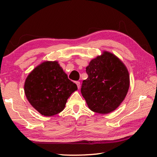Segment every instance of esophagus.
Wrapping results in <instances>:
<instances>
[{
	"mask_svg": "<svg viewBox=\"0 0 157 157\" xmlns=\"http://www.w3.org/2000/svg\"><path fill=\"white\" fill-rule=\"evenodd\" d=\"M75 84H77V86H78V88H80V82H76Z\"/></svg>",
	"mask_w": 157,
	"mask_h": 157,
	"instance_id": "34e87169",
	"label": "esophagus"
}]
</instances>
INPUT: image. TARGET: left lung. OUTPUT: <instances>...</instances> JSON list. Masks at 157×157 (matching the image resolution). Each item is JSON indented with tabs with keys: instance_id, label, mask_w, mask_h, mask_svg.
I'll return each instance as SVG.
<instances>
[{
	"instance_id": "left-lung-1",
	"label": "left lung",
	"mask_w": 157,
	"mask_h": 157,
	"mask_svg": "<svg viewBox=\"0 0 157 157\" xmlns=\"http://www.w3.org/2000/svg\"><path fill=\"white\" fill-rule=\"evenodd\" d=\"M81 92L91 111L107 114L118 107L129 88L128 70L114 54L103 51L86 67Z\"/></svg>"
}]
</instances>
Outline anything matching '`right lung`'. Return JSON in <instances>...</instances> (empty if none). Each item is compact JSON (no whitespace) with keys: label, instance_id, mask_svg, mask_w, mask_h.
Here are the masks:
<instances>
[{"label":"right lung","instance_id":"1","mask_svg":"<svg viewBox=\"0 0 157 157\" xmlns=\"http://www.w3.org/2000/svg\"><path fill=\"white\" fill-rule=\"evenodd\" d=\"M77 85L68 79L58 61H44L29 73L24 84L28 101L41 115L61 113Z\"/></svg>","mask_w":157,"mask_h":157}]
</instances>
